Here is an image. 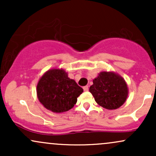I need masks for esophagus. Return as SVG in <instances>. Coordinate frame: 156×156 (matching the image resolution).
Here are the masks:
<instances>
[{
	"label": "esophagus",
	"instance_id": "obj_1",
	"mask_svg": "<svg viewBox=\"0 0 156 156\" xmlns=\"http://www.w3.org/2000/svg\"><path fill=\"white\" fill-rule=\"evenodd\" d=\"M83 89L84 92H87V91L89 90V87H88V86H85V87H83Z\"/></svg>",
	"mask_w": 156,
	"mask_h": 156
}]
</instances>
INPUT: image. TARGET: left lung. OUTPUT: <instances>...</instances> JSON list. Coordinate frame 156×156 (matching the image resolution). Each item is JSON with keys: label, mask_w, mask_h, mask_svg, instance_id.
Wrapping results in <instances>:
<instances>
[{"label": "left lung", "mask_w": 156, "mask_h": 156, "mask_svg": "<svg viewBox=\"0 0 156 156\" xmlns=\"http://www.w3.org/2000/svg\"><path fill=\"white\" fill-rule=\"evenodd\" d=\"M96 103L108 110L122 106L128 95V89L122 77L114 72H101L89 88Z\"/></svg>", "instance_id": "8db88e82"}]
</instances>
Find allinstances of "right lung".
<instances>
[{
  "instance_id": "1",
  "label": "right lung",
  "mask_w": 156,
  "mask_h": 156,
  "mask_svg": "<svg viewBox=\"0 0 156 156\" xmlns=\"http://www.w3.org/2000/svg\"><path fill=\"white\" fill-rule=\"evenodd\" d=\"M83 89L68 78L62 69H51L40 78L37 86L39 102L44 108L55 113L69 111L74 106Z\"/></svg>"
}]
</instances>
